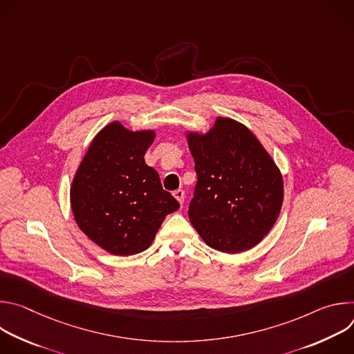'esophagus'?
<instances>
[{
  "instance_id": "1",
  "label": "esophagus",
  "mask_w": 354,
  "mask_h": 354,
  "mask_svg": "<svg viewBox=\"0 0 354 354\" xmlns=\"http://www.w3.org/2000/svg\"><path fill=\"white\" fill-rule=\"evenodd\" d=\"M174 196H175V198L179 201L180 205H183V201H185V192H183L182 189L175 190V192H174Z\"/></svg>"
}]
</instances>
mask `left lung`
Wrapping results in <instances>:
<instances>
[{"instance_id": "8db88e82", "label": "left lung", "mask_w": 354, "mask_h": 354, "mask_svg": "<svg viewBox=\"0 0 354 354\" xmlns=\"http://www.w3.org/2000/svg\"><path fill=\"white\" fill-rule=\"evenodd\" d=\"M197 182L189 220L213 249L236 254L258 245L283 205V178L243 124L218 118L205 136L187 134Z\"/></svg>"}]
</instances>
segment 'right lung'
Listing matches in <instances>:
<instances>
[{
	"instance_id": "add662e5",
	"label": "right lung",
	"mask_w": 354,
	"mask_h": 354,
	"mask_svg": "<svg viewBox=\"0 0 354 354\" xmlns=\"http://www.w3.org/2000/svg\"><path fill=\"white\" fill-rule=\"evenodd\" d=\"M154 131L108 124L91 142L73 180L71 209L81 231L113 255L145 250L178 200L145 164Z\"/></svg>"
}]
</instances>
